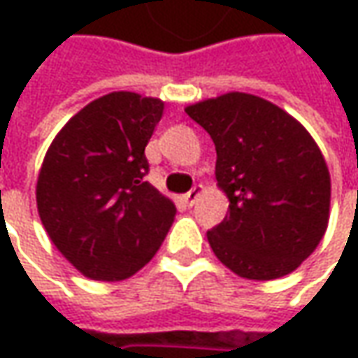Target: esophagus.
<instances>
[{"label": "esophagus", "instance_id": "1", "mask_svg": "<svg viewBox=\"0 0 358 358\" xmlns=\"http://www.w3.org/2000/svg\"><path fill=\"white\" fill-rule=\"evenodd\" d=\"M201 193H203V185H195L191 191H189V193H185L181 199H183V203H185L187 207H193V203L199 199Z\"/></svg>", "mask_w": 358, "mask_h": 358}]
</instances>
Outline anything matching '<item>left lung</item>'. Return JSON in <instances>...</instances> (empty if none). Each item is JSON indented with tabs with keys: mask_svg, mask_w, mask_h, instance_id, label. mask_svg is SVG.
<instances>
[{
	"mask_svg": "<svg viewBox=\"0 0 358 358\" xmlns=\"http://www.w3.org/2000/svg\"><path fill=\"white\" fill-rule=\"evenodd\" d=\"M211 135L215 177L227 217L207 231L233 273L271 281L293 273L323 239L331 175L315 139L281 107L249 93H225L185 109Z\"/></svg>",
	"mask_w": 358,
	"mask_h": 358,
	"instance_id": "1",
	"label": "left lung"
}]
</instances>
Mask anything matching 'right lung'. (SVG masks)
<instances>
[{
    "instance_id": "add662e5",
    "label": "right lung",
    "mask_w": 358,
    "mask_h": 358,
    "mask_svg": "<svg viewBox=\"0 0 358 358\" xmlns=\"http://www.w3.org/2000/svg\"><path fill=\"white\" fill-rule=\"evenodd\" d=\"M163 101L113 91L65 123L37 177V211L49 239L93 281L143 268L175 219V205L145 175V147Z\"/></svg>"
}]
</instances>
